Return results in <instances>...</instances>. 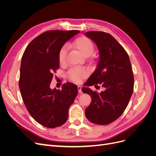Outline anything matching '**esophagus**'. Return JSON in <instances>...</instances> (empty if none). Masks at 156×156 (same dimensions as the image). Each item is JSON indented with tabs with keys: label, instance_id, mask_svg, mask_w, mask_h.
<instances>
[{
	"label": "esophagus",
	"instance_id": "obj_1",
	"mask_svg": "<svg viewBox=\"0 0 156 156\" xmlns=\"http://www.w3.org/2000/svg\"><path fill=\"white\" fill-rule=\"evenodd\" d=\"M82 87L81 86H78V92L79 94H82L83 92H82Z\"/></svg>",
	"mask_w": 156,
	"mask_h": 156
}]
</instances>
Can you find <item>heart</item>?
Wrapping results in <instances>:
<instances>
[{
  "instance_id": "1",
  "label": "heart",
  "mask_w": 156,
  "mask_h": 156,
  "mask_svg": "<svg viewBox=\"0 0 156 156\" xmlns=\"http://www.w3.org/2000/svg\"><path fill=\"white\" fill-rule=\"evenodd\" d=\"M75 45L84 56H89L94 51V46L92 41L87 37H80L75 41ZM67 46L64 45L60 49L58 53V61L60 64L66 62V56L67 54ZM88 74L87 70L84 68H76L70 69L68 76L71 81L74 83H80L82 79L85 78Z\"/></svg>"
}]
</instances>
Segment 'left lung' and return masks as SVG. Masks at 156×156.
Returning a JSON list of instances; mask_svg holds the SVG:
<instances>
[{
    "mask_svg": "<svg viewBox=\"0 0 156 156\" xmlns=\"http://www.w3.org/2000/svg\"><path fill=\"white\" fill-rule=\"evenodd\" d=\"M84 35L96 44L100 53L96 69L84 84L105 88L100 94L82 88L92 99L85 116L92 123L107 125L119 119L128 105L134 86L131 65L127 52L111 34L90 31Z\"/></svg>",
    "mask_w": 156,
    "mask_h": 156,
    "instance_id": "8db88e82",
    "label": "left lung"
}]
</instances>
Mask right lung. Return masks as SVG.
I'll return each mask as SVG.
<instances>
[{"label":"right lung","instance_id":"right-lung-1","mask_svg":"<svg viewBox=\"0 0 156 156\" xmlns=\"http://www.w3.org/2000/svg\"><path fill=\"white\" fill-rule=\"evenodd\" d=\"M79 30H49L37 36L23 55L19 81L23 102L37 122L49 128L63 125L77 95V85L66 83L62 90L51 89L53 72L58 69V53Z\"/></svg>","mask_w":156,"mask_h":156}]
</instances>
